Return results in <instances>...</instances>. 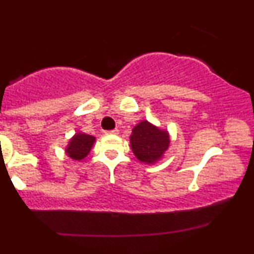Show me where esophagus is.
Instances as JSON below:
<instances>
[{"label":"esophagus","instance_id":"obj_1","mask_svg":"<svg viewBox=\"0 0 254 254\" xmlns=\"http://www.w3.org/2000/svg\"><path fill=\"white\" fill-rule=\"evenodd\" d=\"M118 132H119L118 129L110 130V131H105V133H106V135H118Z\"/></svg>","mask_w":254,"mask_h":254}]
</instances>
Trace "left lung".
<instances>
[{
  "mask_svg": "<svg viewBox=\"0 0 254 254\" xmlns=\"http://www.w3.org/2000/svg\"><path fill=\"white\" fill-rule=\"evenodd\" d=\"M170 133L149 123L141 121L135 125L130 136L132 153L138 161L147 165H154L161 160L170 147Z\"/></svg>",
  "mask_w": 254,
  "mask_h": 254,
  "instance_id": "left-lung-1",
  "label": "left lung"
}]
</instances>
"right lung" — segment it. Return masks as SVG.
<instances>
[{
	"mask_svg": "<svg viewBox=\"0 0 254 254\" xmlns=\"http://www.w3.org/2000/svg\"><path fill=\"white\" fill-rule=\"evenodd\" d=\"M94 142V136L87 135L84 132H76L71 137L68 145H66L65 154L72 160L81 161L88 155Z\"/></svg>",
	"mask_w": 254,
	"mask_h": 254,
	"instance_id": "add662e5",
	"label": "right lung"
}]
</instances>
